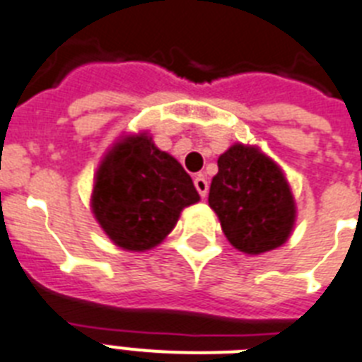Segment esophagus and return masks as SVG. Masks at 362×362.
I'll use <instances>...</instances> for the list:
<instances>
[{
	"label": "esophagus",
	"mask_w": 362,
	"mask_h": 362,
	"mask_svg": "<svg viewBox=\"0 0 362 362\" xmlns=\"http://www.w3.org/2000/svg\"><path fill=\"white\" fill-rule=\"evenodd\" d=\"M193 184H195L197 191H199V195L204 199V197L208 195V187H210V186H208V180L204 178V175H197L195 180H193Z\"/></svg>",
	"instance_id": "1"
}]
</instances>
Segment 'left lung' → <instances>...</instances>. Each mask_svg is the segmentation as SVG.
Returning <instances> with one entry per match:
<instances>
[{"instance_id":"8db88e82","label":"left lung","mask_w":362,"mask_h":362,"mask_svg":"<svg viewBox=\"0 0 362 362\" xmlns=\"http://www.w3.org/2000/svg\"><path fill=\"white\" fill-rule=\"evenodd\" d=\"M208 202L228 242L247 255L283 245L296 206L283 171L252 146L234 145L217 160Z\"/></svg>"}]
</instances>
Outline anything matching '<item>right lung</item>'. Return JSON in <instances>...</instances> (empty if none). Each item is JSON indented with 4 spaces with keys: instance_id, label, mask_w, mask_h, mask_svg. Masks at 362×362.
<instances>
[{
    "instance_id": "right-lung-1",
    "label": "right lung",
    "mask_w": 362,
    "mask_h": 362,
    "mask_svg": "<svg viewBox=\"0 0 362 362\" xmlns=\"http://www.w3.org/2000/svg\"><path fill=\"white\" fill-rule=\"evenodd\" d=\"M199 201L184 167L146 135L128 137L105 156L93 191V211L119 247L146 251L175 228L180 211Z\"/></svg>"
}]
</instances>
